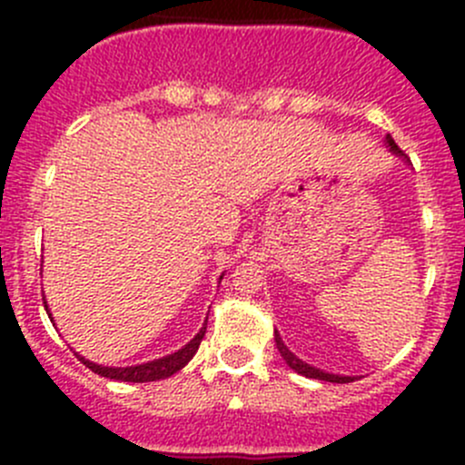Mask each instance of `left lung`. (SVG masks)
Returning <instances> with one entry per match:
<instances>
[{"instance_id":"obj_1","label":"left lung","mask_w":465,"mask_h":465,"mask_svg":"<svg viewBox=\"0 0 465 465\" xmlns=\"http://www.w3.org/2000/svg\"><path fill=\"white\" fill-rule=\"evenodd\" d=\"M387 145H389V150H391L393 154H398V157H405V154H402V150L398 148L396 142H393V139H391V134H387ZM274 341H276V349H279L281 358L285 360V364H288L290 369H294V371H297V373H302V376L315 378V380H326V382H353V380H355V378H351V376H337V373H326V371H322V369L311 367V364H306V362H303V360H299L297 355H294L292 351H290L288 346L283 344V340H281L279 331H274Z\"/></svg>"}]
</instances>
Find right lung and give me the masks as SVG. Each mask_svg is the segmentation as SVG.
<instances>
[{"instance_id":"1","label":"right lung","mask_w":465,"mask_h":465,"mask_svg":"<svg viewBox=\"0 0 465 465\" xmlns=\"http://www.w3.org/2000/svg\"><path fill=\"white\" fill-rule=\"evenodd\" d=\"M220 279H223V276H220ZM45 308H46V315H49V320H51V312H49V306H46V302H45ZM204 332H206V320H204V326L200 328L198 335H195L189 344L182 346L180 351L166 355V358L153 360V362L137 364V367H103V364L89 362V360H85L83 355H78V353H76V358L85 364L89 371L98 373V376H103V378L121 380V382H154V380L171 378L173 373H177L180 369H184L186 364L191 362V358L195 355V351H198Z\"/></svg>"}]
</instances>
